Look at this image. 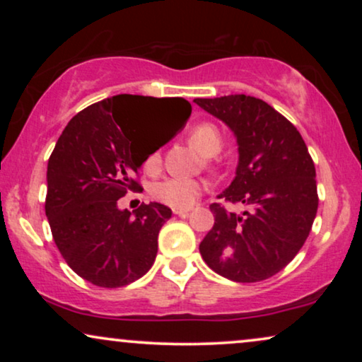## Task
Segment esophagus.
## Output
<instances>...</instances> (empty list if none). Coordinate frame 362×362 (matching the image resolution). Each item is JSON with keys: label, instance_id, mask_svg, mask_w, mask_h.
<instances>
[{"label": "esophagus", "instance_id": "esophagus-1", "mask_svg": "<svg viewBox=\"0 0 362 362\" xmlns=\"http://www.w3.org/2000/svg\"><path fill=\"white\" fill-rule=\"evenodd\" d=\"M189 211H191V207H185V209H175L173 212L180 217H186L187 214H189Z\"/></svg>", "mask_w": 362, "mask_h": 362}]
</instances>
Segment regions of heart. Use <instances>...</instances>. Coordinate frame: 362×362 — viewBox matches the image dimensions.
<instances>
[{
    "label": "heart",
    "mask_w": 362,
    "mask_h": 362,
    "mask_svg": "<svg viewBox=\"0 0 362 362\" xmlns=\"http://www.w3.org/2000/svg\"><path fill=\"white\" fill-rule=\"evenodd\" d=\"M191 145L199 150L202 155H217L222 148V136L219 128L211 122H201L191 128L189 132ZM161 168V156L158 151H153L145 160V170L148 173H156ZM202 185L196 180L186 177H166L151 187V196L163 204L185 209L194 204L201 196Z\"/></svg>",
    "instance_id": "b5f03b06"
}]
</instances>
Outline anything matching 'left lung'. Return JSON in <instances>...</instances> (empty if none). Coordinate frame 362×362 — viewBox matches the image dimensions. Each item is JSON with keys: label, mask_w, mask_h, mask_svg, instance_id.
I'll list each match as a JSON object with an SVG mask.
<instances>
[{"label": "left lung", "mask_w": 362, "mask_h": 362, "mask_svg": "<svg viewBox=\"0 0 362 362\" xmlns=\"http://www.w3.org/2000/svg\"><path fill=\"white\" fill-rule=\"evenodd\" d=\"M194 102L235 133L239 166L222 197L245 207L235 214L212 202L214 226L199 244L202 259L240 284L270 279L310 235L320 201L315 163L293 123L260 98L235 93Z\"/></svg>", "instance_id": "obj_1"}]
</instances>
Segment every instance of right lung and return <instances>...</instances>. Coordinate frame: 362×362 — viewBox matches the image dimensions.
Returning <instances> with one entry per match:
<instances>
[{"instance_id": "1", "label": "right lung", "mask_w": 362, "mask_h": 362, "mask_svg": "<svg viewBox=\"0 0 362 362\" xmlns=\"http://www.w3.org/2000/svg\"><path fill=\"white\" fill-rule=\"evenodd\" d=\"M191 110L181 97L122 93L83 108L64 128L49 156L44 207L59 252L83 280L118 288L151 269L171 209L150 202L120 211L117 201L141 189L138 170L161 146L141 140V128L170 118L171 140Z\"/></svg>"}]
</instances>
